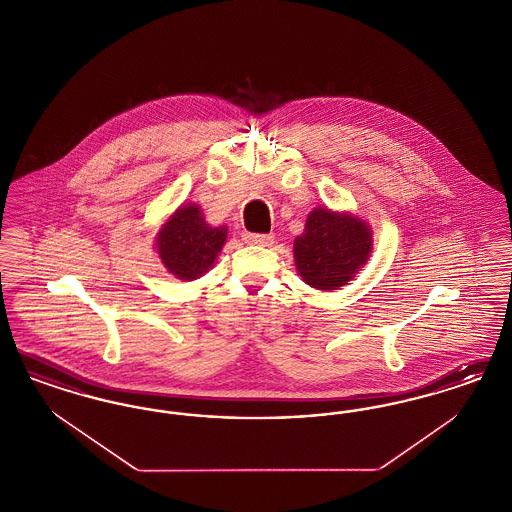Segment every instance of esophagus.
<instances>
[{"label": "esophagus", "mask_w": 512, "mask_h": 512, "mask_svg": "<svg viewBox=\"0 0 512 512\" xmlns=\"http://www.w3.org/2000/svg\"><path fill=\"white\" fill-rule=\"evenodd\" d=\"M244 242L249 245H263V247H267V245L274 242V236H270V234H251V232H245Z\"/></svg>", "instance_id": "34e87169"}]
</instances>
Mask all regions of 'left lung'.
I'll return each mask as SVG.
<instances>
[{
    "label": "left lung",
    "mask_w": 512,
    "mask_h": 512,
    "mask_svg": "<svg viewBox=\"0 0 512 512\" xmlns=\"http://www.w3.org/2000/svg\"><path fill=\"white\" fill-rule=\"evenodd\" d=\"M372 247V228L365 219L318 205L305 220L303 234L293 240V261L307 286L330 292L355 278Z\"/></svg>",
    "instance_id": "8db88e82"
}]
</instances>
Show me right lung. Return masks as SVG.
<instances>
[{
  "mask_svg": "<svg viewBox=\"0 0 512 512\" xmlns=\"http://www.w3.org/2000/svg\"><path fill=\"white\" fill-rule=\"evenodd\" d=\"M226 238V226H211L197 203H184L161 224L153 247L174 278L194 282L213 268Z\"/></svg>",
  "mask_w": 512,
  "mask_h": 512,
  "instance_id": "right-lung-1",
  "label": "right lung"
}]
</instances>
